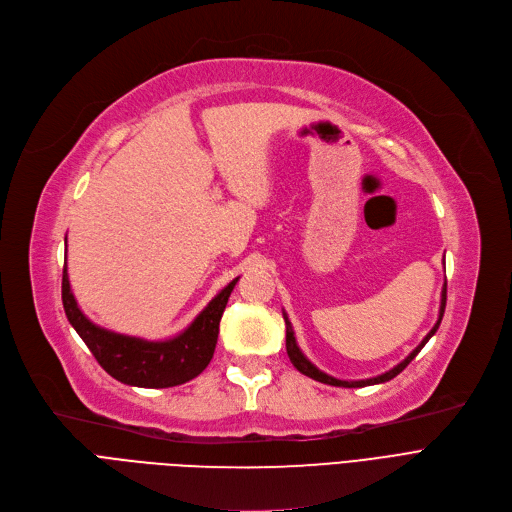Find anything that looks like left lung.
I'll return each mask as SVG.
<instances>
[{
	"label": "left lung",
	"instance_id": "1",
	"mask_svg": "<svg viewBox=\"0 0 512 512\" xmlns=\"http://www.w3.org/2000/svg\"><path fill=\"white\" fill-rule=\"evenodd\" d=\"M444 309H446V284H444V288H442L440 317H438V321H436V326H434L432 330H429V334L421 340V344L415 348V351H413L405 361H400V363H398L396 367H392L390 371H386V373H382V375H375V378H369V380H355V382H351V380H336V378H332V375H328V373H324V371H319V369L301 353V348H299V344H297V338H294L292 324L288 321V315L284 313V321H286V353H288V357H290V363H292L294 367H297L303 375H307V378H313V380H317V382H321V384L342 386V388H363V386H373V384H384V382L396 378V375H398L402 369H405V367L419 355V351L427 344V340L438 332L440 321H442V317H444Z\"/></svg>",
	"mask_w": 512,
	"mask_h": 512
}]
</instances>
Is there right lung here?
<instances>
[{"instance_id":"obj_1","label":"right lung","mask_w":512,"mask_h":512,"mask_svg":"<svg viewBox=\"0 0 512 512\" xmlns=\"http://www.w3.org/2000/svg\"><path fill=\"white\" fill-rule=\"evenodd\" d=\"M236 282L238 278H234L218 297H213L184 332L159 342L95 326L76 305L66 267L62 276V303L72 328L112 378L139 388H170L197 378L209 365L215 344H218L220 319Z\"/></svg>"}]
</instances>
